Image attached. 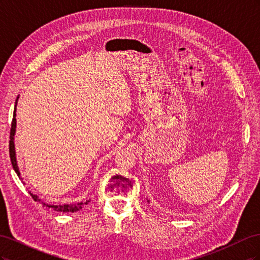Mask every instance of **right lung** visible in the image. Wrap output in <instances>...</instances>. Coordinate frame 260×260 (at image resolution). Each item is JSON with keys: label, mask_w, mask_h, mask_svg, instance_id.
Masks as SVG:
<instances>
[{"label": "right lung", "mask_w": 260, "mask_h": 260, "mask_svg": "<svg viewBox=\"0 0 260 260\" xmlns=\"http://www.w3.org/2000/svg\"><path fill=\"white\" fill-rule=\"evenodd\" d=\"M17 101L18 98L16 100V104H15V108H14V114H13V121H12V127H11V133H10V157H11V161H12V166L16 172L17 176L20 178V172H19V168L17 166V160H16V152H15V144H14V137H15V131H16V106H17ZM31 198L34 199V201L38 202V203H41L43 206H46L48 208H52L53 210H56V211H61V212H75L80 210L84 205H86L90 201H86L85 203L80 202V203H77V204H64V205H49V204H45L44 202L41 201V199H39L38 195H35L31 192H29Z\"/></svg>", "instance_id": "1"}]
</instances>
